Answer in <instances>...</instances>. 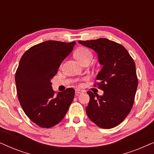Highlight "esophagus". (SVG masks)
Returning <instances> with one entry per match:
<instances>
[{"instance_id":"34e87169","label":"esophagus","mask_w":154,"mask_h":154,"mask_svg":"<svg viewBox=\"0 0 154 154\" xmlns=\"http://www.w3.org/2000/svg\"><path fill=\"white\" fill-rule=\"evenodd\" d=\"M83 90H79V89H76V90H75V95L78 96V95H79V94L83 93Z\"/></svg>"}]
</instances>
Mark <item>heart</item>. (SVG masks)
<instances>
[{"label":"heart","mask_w":154,"mask_h":154,"mask_svg":"<svg viewBox=\"0 0 154 154\" xmlns=\"http://www.w3.org/2000/svg\"><path fill=\"white\" fill-rule=\"evenodd\" d=\"M74 57L76 60L81 63L87 60L91 61L92 59V54L89 49L85 47H80L75 50Z\"/></svg>","instance_id":"heart-1"}]
</instances>
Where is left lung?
<instances>
[{"label": "left lung", "instance_id": "8db88e82", "mask_svg": "<svg viewBox=\"0 0 154 154\" xmlns=\"http://www.w3.org/2000/svg\"><path fill=\"white\" fill-rule=\"evenodd\" d=\"M79 43L93 49L103 66L94 86L103 90L104 94L87 92L90 96L85 108L88 116L98 127L114 128L125 120L134 104L138 79L133 59L123 45L109 39Z\"/></svg>", "mask_w": 154, "mask_h": 154}]
</instances>
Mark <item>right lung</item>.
I'll use <instances>...</instances> for the list:
<instances>
[{
	"mask_svg": "<svg viewBox=\"0 0 154 154\" xmlns=\"http://www.w3.org/2000/svg\"><path fill=\"white\" fill-rule=\"evenodd\" d=\"M75 44V41H45L29 48L20 59L15 73L19 102L29 119L40 127L57 125L73 102V88L54 96L50 81Z\"/></svg>",
	"mask_w": 154,
	"mask_h": 154,
	"instance_id": "right-lung-1",
	"label": "right lung"
}]
</instances>
